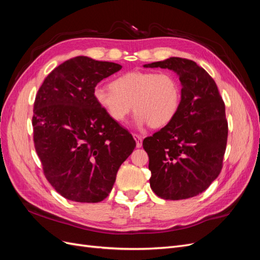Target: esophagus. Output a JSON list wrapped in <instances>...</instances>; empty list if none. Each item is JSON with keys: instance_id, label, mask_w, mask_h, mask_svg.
Segmentation results:
<instances>
[{"instance_id": "esophagus-1", "label": "esophagus", "mask_w": 260, "mask_h": 260, "mask_svg": "<svg viewBox=\"0 0 260 260\" xmlns=\"http://www.w3.org/2000/svg\"><path fill=\"white\" fill-rule=\"evenodd\" d=\"M133 138L136 139L137 147H141V146H142V141H143L142 136H140V135H137V133H135V135H133Z\"/></svg>"}]
</instances>
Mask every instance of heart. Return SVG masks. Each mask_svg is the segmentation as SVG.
<instances>
[{
	"instance_id": "1",
	"label": "heart",
	"mask_w": 260,
	"mask_h": 260,
	"mask_svg": "<svg viewBox=\"0 0 260 260\" xmlns=\"http://www.w3.org/2000/svg\"><path fill=\"white\" fill-rule=\"evenodd\" d=\"M94 99L115 122L121 123L132 111L137 123H148L153 129L162 128L176 117L181 103L178 78L169 72L135 70L111 83V88L98 86Z\"/></svg>"
}]
</instances>
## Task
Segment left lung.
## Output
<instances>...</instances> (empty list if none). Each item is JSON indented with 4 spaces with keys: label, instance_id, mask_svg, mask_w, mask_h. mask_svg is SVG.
<instances>
[{
    "label": "left lung",
    "instance_id": "left-lung-1",
    "mask_svg": "<svg viewBox=\"0 0 260 260\" xmlns=\"http://www.w3.org/2000/svg\"><path fill=\"white\" fill-rule=\"evenodd\" d=\"M178 74L182 89L176 117L143 141L154 193L185 200L203 193L222 169L228 140L224 102L215 80L195 61L170 57L144 65Z\"/></svg>",
    "mask_w": 260,
    "mask_h": 260
}]
</instances>
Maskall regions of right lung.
<instances>
[{
	"label": "right lung",
	"mask_w": 260,
	"mask_h": 260,
	"mask_svg": "<svg viewBox=\"0 0 260 260\" xmlns=\"http://www.w3.org/2000/svg\"><path fill=\"white\" fill-rule=\"evenodd\" d=\"M119 64L77 56L48 75L34 105V142L43 174L62 198L99 203L111 193L117 171L136 147L127 129L94 99L96 84Z\"/></svg>",
	"instance_id": "obj_1"
}]
</instances>
